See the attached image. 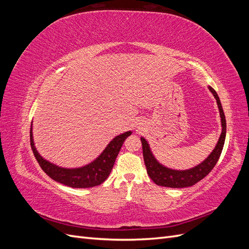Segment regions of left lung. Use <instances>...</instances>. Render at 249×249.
<instances>
[{"mask_svg": "<svg viewBox=\"0 0 249 249\" xmlns=\"http://www.w3.org/2000/svg\"><path fill=\"white\" fill-rule=\"evenodd\" d=\"M209 89L211 90V92L213 93L214 97L216 99L218 108H219L222 132L219 140H218L215 148L213 149V152L211 153V155L202 163L197 165V166H195L194 168L188 170H172L164 167L163 165H161L155 159V157L153 156L152 152H150L146 140L144 138H141L143 159H144L146 171L149 178H152L153 182L156 183L158 186L169 188L191 187L197 182H199V180L205 177H207L211 172V170L214 168L218 160H219V157L221 155L222 148L224 145L225 134H227V120H225L224 112L219 97H218V94L211 86H209Z\"/></svg>", "mask_w": 249, "mask_h": 249, "instance_id": "8db88e82", "label": "left lung"}]
</instances>
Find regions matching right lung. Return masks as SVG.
Wrapping results in <instances>:
<instances>
[{
  "label": "right lung",
  "mask_w": 249,
  "mask_h": 249,
  "mask_svg": "<svg viewBox=\"0 0 249 249\" xmlns=\"http://www.w3.org/2000/svg\"><path fill=\"white\" fill-rule=\"evenodd\" d=\"M131 134L132 132H125L115 137L109 143L108 146L105 148L103 154L95 161L86 165L84 167L76 169H66L58 167L56 165L44 160L37 153L34 146L32 127L31 131H30V143H31V148L39 166L51 178L56 180L58 183H61L71 188H90L101 185L109 177L116 157L120 148L123 146V143Z\"/></svg>",
  "instance_id": "obj_1"
}]
</instances>
